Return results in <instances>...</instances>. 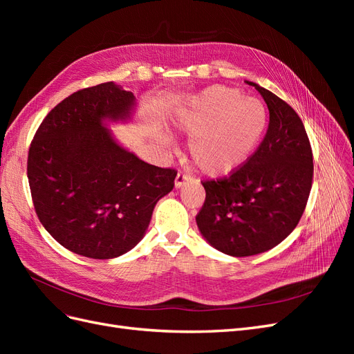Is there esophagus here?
I'll use <instances>...</instances> for the list:
<instances>
[{
	"label": "esophagus",
	"instance_id": "34e87169",
	"mask_svg": "<svg viewBox=\"0 0 354 354\" xmlns=\"http://www.w3.org/2000/svg\"><path fill=\"white\" fill-rule=\"evenodd\" d=\"M190 180V177L189 176H186V174H183V173H178L177 174V177H176V180H174V186H176V189H180L181 186H183L186 181H189Z\"/></svg>",
	"mask_w": 354,
	"mask_h": 354
}]
</instances>
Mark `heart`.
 Here are the masks:
<instances>
[{"instance_id":"b5f03b06","label":"heart","mask_w":354,"mask_h":354,"mask_svg":"<svg viewBox=\"0 0 354 354\" xmlns=\"http://www.w3.org/2000/svg\"><path fill=\"white\" fill-rule=\"evenodd\" d=\"M269 113L261 100L243 97L236 88L212 85L194 95L174 115L178 131L190 137L189 155L202 174L224 177L239 169L266 133ZM156 142L168 149L171 137Z\"/></svg>"}]
</instances>
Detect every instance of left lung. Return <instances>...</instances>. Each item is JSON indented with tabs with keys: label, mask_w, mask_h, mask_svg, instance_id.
Masks as SVG:
<instances>
[{
	"label": "left lung",
	"mask_w": 354,
	"mask_h": 354,
	"mask_svg": "<svg viewBox=\"0 0 354 354\" xmlns=\"http://www.w3.org/2000/svg\"><path fill=\"white\" fill-rule=\"evenodd\" d=\"M270 121L259 149L229 177L203 181L196 216L201 234L232 257L279 245L301 218L312 189L313 155L303 121L286 102L255 85Z\"/></svg>",
	"instance_id": "obj_1"
}]
</instances>
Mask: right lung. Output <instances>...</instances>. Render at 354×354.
Masks as SVG:
<instances>
[{
    "mask_svg": "<svg viewBox=\"0 0 354 354\" xmlns=\"http://www.w3.org/2000/svg\"><path fill=\"white\" fill-rule=\"evenodd\" d=\"M136 97L115 82L71 94L44 118L28 155L37 216L66 250L95 260L140 242L176 169L145 162L115 140L109 122H127Z\"/></svg>",
    "mask_w": 354,
    "mask_h": 354,
    "instance_id": "right-lung-1",
    "label": "right lung"
}]
</instances>
